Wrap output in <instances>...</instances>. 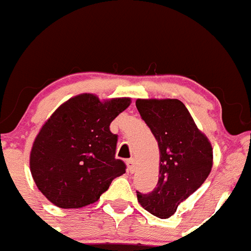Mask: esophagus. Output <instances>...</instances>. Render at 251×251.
<instances>
[{"label":"esophagus","instance_id":"obj_1","mask_svg":"<svg viewBox=\"0 0 251 251\" xmlns=\"http://www.w3.org/2000/svg\"><path fill=\"white\" fill-rule=\"evenodd\" d=\"M126 165H127V170H129V172H134L135 171V161H134V159H129V161L126 162Z\"/></svg>","mask_w":251,"mask_h":251}]
</instances>
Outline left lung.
Here are the masks:
<instances>
[{
    "label": "left lung",
    "mask_w": 251,
    "mask_h": 251,
    "mask_svg": "<svg viewBox=\"0 0 251 251\" xmlns=\"http://www.w3.org/2000/svg\"><path fill=\"white\" fill-rule=\"evenodd\" d=\"M136 108L153 132L161 155L157 187L149 194L138 193V201L153 216L168 218L207 180L213 148L181 100H136Z\"/></svg>",
    "instance_id": "obj_1"
}]
</instances>
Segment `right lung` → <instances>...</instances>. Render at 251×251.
Masks as SVG:
<instances>
[{"instance_id": "1", "label": "right lung", "mask_w": 251, "mask_h": 251, "mask_svg": "<svg viewBox=\"0 0 251 251\" xmlns=\"http://www.w3.org/2000/svg\"><path fill=\"white\" fill-rule=\"evenodd\" d=\"M130 103V98L100 100L83 93L44 122L31 147L30 172L50 203L64 209L93 204L125 174V163L115 158L117 135L109 125Z\"/></svg>"}]
</instances>
